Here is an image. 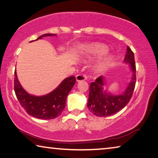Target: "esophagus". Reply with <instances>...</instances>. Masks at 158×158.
Here are the masks:
<instances>
[{
	"label": "esophagus",
	"instance_id": "34e87169",
	"mask_svg": "<svg viewBox=\"0 0 158 158\" xmlns=\"http://www.w3.org/2000/svg\"><path fill=\"white\" fill-rule=\"evenodd\" d=\"M87 76L85 74H79L76 76V81L77 82H81V81H84L85 80H87Z\"/></svg>",
	"mask_w": 158,
	"mask_h": 158
}]
</instances>
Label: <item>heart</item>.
<instances>
[{
	"label": "heart",
	"instance_id": "heart-1",
	"mask_svg": "<svg viewBox=\"0 0 158 158\" xmlns=\"http://www.w3.org/2000/svg\"><path fill=\"white\" fill-rule=\"evenodd\" d=\"M109 51L108 47L103 44L96 43L91 44L87 46L85 48V52L88 57H100L106 54ZM112 60V57H108L102 62L101 64L97 66V70L98 71H102L106 69L107 66L110 64Z\"/></svg>",
	"mask_w": 158,
	"mask_h": 158
}]
</instances>
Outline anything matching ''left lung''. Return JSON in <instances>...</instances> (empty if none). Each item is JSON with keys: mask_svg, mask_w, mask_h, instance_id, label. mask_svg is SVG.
<instances>
[{"mask_svg": "<svg viewBox=\"0 0 158 158\" xmlns=\"http://www.w3.org/2000/svg\"><path fill=\"white\" fill-rule=\"evenodd\" d=\"M124 62L129 64L132 71L131 81L122 94L112 95L103 90V77H98L90 84L87 107L97 117H108L123 109L132 98L136 83V66L133 52L128 46Z\"/></svg>", "mask_w": 158, "mask_h": 158, "instance_id": "1", "label": "left lung"}]
</instances>
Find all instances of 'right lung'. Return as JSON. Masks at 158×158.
I'll return each mask as SVG.
<instances>
[{"instance_id": "add662e5", "label": "right lung", "mask_w": 158, "mask_h": 158, "mask_svg": "<svg viewBox=\"0 0 158 158\" xmlns=\"http://www.w3.org/2000/svg\"><path fill=\"white\" fill-rule=\"evenodd\" d=\"M55 35V34H44L36 40L47 36ZM15 76V92L21 107H23L28 114L44 120L52 119L62 114L66 106V100L69 93L76 83V77H68L51 93L44 96H37L30 94L23 89L18 80L16 70Z\"/></svg>"}]
</instances>
